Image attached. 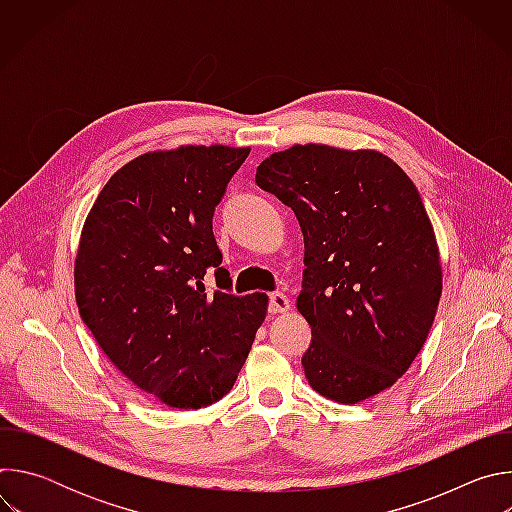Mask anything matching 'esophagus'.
I'll use <instances>...</instances> for the list:
<instances>
[{"label":"esophagus","mask_w":512,"mask_h":512,"mask_svg":"<svg viewBox=\"0 0 512 512\" xmlns=\"http://www.w3.org/2000/svg\"><path fill=\"white\" fill-rule=\"evenodd\" d=\"M289 310V298L281 291H275V294L269 296V314H281Z\"/></svg>","instance_id":"obj_1"}]
</instances>
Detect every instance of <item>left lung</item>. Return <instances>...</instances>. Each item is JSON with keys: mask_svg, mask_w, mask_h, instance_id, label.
Segmentation results:
<instances>
[{"mask_svg": "<svg viewBox=\"0 0 512 512\" xmlns=\"http://www.w3.org/2000/svg\"><path fill=\"white\" fill-rule=\"evenodd\" d=\"M261 190L304 233L302 356L320 395L352 405L393 387L425 344L442 296L435 235L411 178L375 150L306 143L271 154Z\"/></svg>", "mask_w": 512, "mask_h": 512, "instance_id": "left-lung-1", "label": "left lung"}]
</instances>
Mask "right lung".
Segmentation results:
<instances>
[{"instance_id":"right-lung-1","label":"right lung","mask_w":512,"mask_h":512,"mask_svg":"<svg viewBox=\"0 0 512 512\" xmlns=\"http://www.w3.org/2000/svg\"><path fill=\"white\" fill-rule=\"evenodd\" d=\"M249 148L182 145L143 154L97 196L75 261L83 322L115 367L168 407L225 397L267 314V296H235L212 216ZM215 269L217 291L201 279Z\"/></svg>"}]
</instances>
